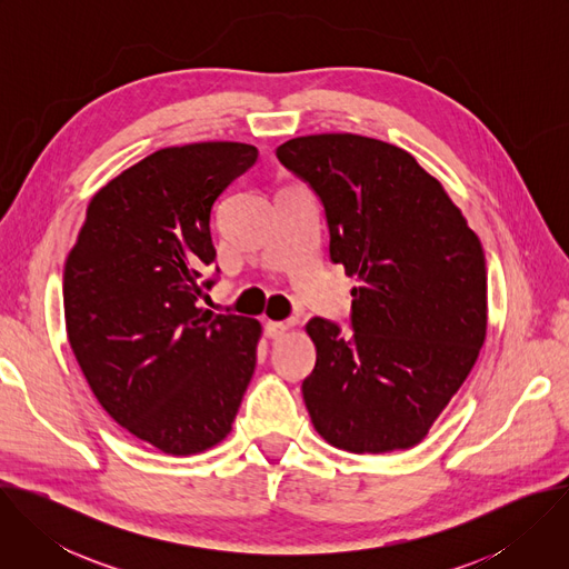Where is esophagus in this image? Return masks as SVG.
<instances>
[{"mask_svg": "<svg viewBox=\"0 0 569 569\" xmlns=\"http://www.w3.org/2000/svg\"><path fill=\"white\" fill-rule=\"evenodd\" d=\"M286 331H288V323H286V321H268V323H266V336L272 338V340L283 338Z\"/></svg>", "mask_w": 569, "mask_h": 569, "instance_id": "34e87169", "label": "esophagus"}]
</instances>
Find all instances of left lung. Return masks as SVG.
Instances as JSON below:
<instances>
[{
    "label": "left lung",
    "instance_id": "left-lung-1",
    "mask_svg": "<svg viewBox=\"0 0 569 569\" xmlns=\"http://www.w3.org/2000/svg\"><path fill=\"white\" fill-rule=\"evenodd\" d=\"M327 211L331 261L360 286L351 327L312 317L301 391L319 437L378 455L423 441L486 338V261L437 178L398 146L327 132L277 148Z\"/></svg>",
    "mask_w": 569,
    "mask_h": 569
}]
</instances>
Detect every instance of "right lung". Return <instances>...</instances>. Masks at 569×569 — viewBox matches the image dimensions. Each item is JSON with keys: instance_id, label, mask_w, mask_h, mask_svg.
Wrapping results in <instances>:
<instances>
[{"instance_id": "obj_1", "label": "right lung", "mask_w": 569, "mask_h": 569, "mask_svg": "<svg viewBox=\"0 0 569 569\" xmlns=\"http://www.w3.org/2000/svg\"><path fill=\"white\" fill-rule=\"evenodd\" d=\"M257 157L238 141L143 157L90 200L64 263L80 371L121 428L167 455L220 443L257 367L261 323L198 303L213 286L211 207Z\"/></svg>"}]
</instances>
